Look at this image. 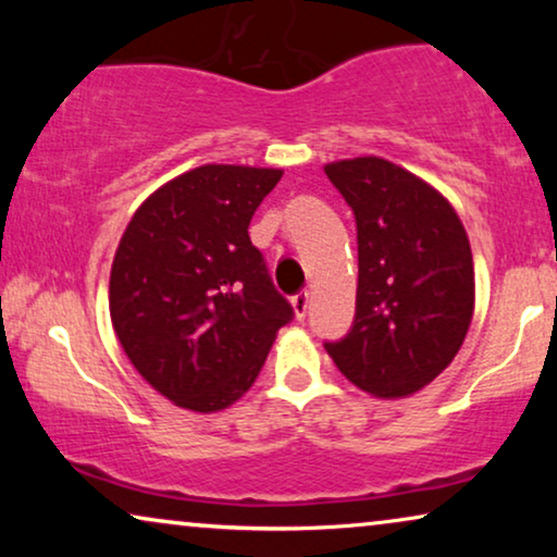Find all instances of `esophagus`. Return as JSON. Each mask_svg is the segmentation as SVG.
Segmentation results:
<instances>
[{"label":"esophagus","instance_id":"obj_1","mask_svg":"<svg viewBox=\"0 0 557 557\" xmlns=\"http://www.w3.org/2000/svg\"><path fill=\"white\" fill-rule=\"evenodd\" d=\"M309 304H311V296H309V292H301V294H296L294 299H292V307H294V317L301 319L309 314Z\"/></svg>","mask_w":557,"mask_h":557}]
</instances>
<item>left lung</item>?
I'll list each match as a JSON object with an SVG mask.
<instances>
[{"instance_id": "1", "label": "left lung", "mask_w": 557, "mask_h": 557, "mask_svg": "<svg viewBox=\"0 0 557 557\" xmlns=\"http://www.w3.org/2000/svg\"><path fill=\"white\" fill-rule=\"evenodd\" d=\"M357 223L355 324L326 352L372 398H408L433 383L474 317V258L454 205L383 157L324 164Z\"/></svg>"}]
</instances>
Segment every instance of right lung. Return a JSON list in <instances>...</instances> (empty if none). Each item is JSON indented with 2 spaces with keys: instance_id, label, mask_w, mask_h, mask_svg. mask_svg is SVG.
Returning <instances> with one entry per match:
<instances>
[{
  "instance_id": "right-lung-1",
  "label": "right lung",
  "mask_w": 557,
  "mask_h": 557,
  "mask_svg": "<svg viewBox=\"0 0 557 557\" xmlns=\"http://www.w3.org/2000/svg\"><path fill=\"white\" fill-rule=\"evenodd\" d=\"M281 174L195 166L154 189L121 235L109 281L113 332L136 372L174 406H233L294 317L248 235Z\"/></svg>"
}]
</instances>
